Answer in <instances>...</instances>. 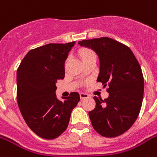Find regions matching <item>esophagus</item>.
<instances>
[{
    "label": "esophagus",
    "instance_id": "obj_1",
    "mask_svg": "<svg viewBox=\"0 0 157 157\" xmlns=\"http://www.w3.org/2000/svg\"><path fill=\"white\" fill-rule=\"evenodd\" d=\"M80 97H81V99H83V98H86L89 97V94L85 93H80Z\"/></svg>",
    "mask_w": 157,
    "mask_h": 157
}]
</instances>
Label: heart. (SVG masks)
Instances as JSON below:
<instances>
[{"label": "heart", "instance_id": "b5f03b06", "mask_svg": "<svg viewBox=\"0 0 157 157\" xmlns=\"http://www.w3.org/2000/svg\"><path fill=\"white\" fill-rule=\"evenodd\" d=\"M79 54H80V57L82 59V61H85L86 59L92 58V57H96L95 53L90 49H82L79 51Z\"/></svg>", "mask_w": 157, "mask_h": 157}]
</instances>
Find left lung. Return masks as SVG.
<instances>
[{"mask_svg":"<svg viewBox=\"0 0 157 157\" xmlns=\"http://www.w3.org/2000/svg\"><path fill=\"white\" fill-rule=\"evenodd\" d=\"M92 49L99 58L97 81L108 86V98L96 96L95 108L89 112L94 129L102 136L115 138L133 125L141 109L144 80L141 67L128 46L109 37L79 41Z\"/></svg>","mask_w":157,"mask_h":157,"instance_id":"1","label":"left lung"}]
</instances>
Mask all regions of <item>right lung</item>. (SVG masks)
I'll return each mask as SVG.
<instances>
[{"label": "right lung", "instance_id": "1", "mask_svg": "<svg viewBox=\"0 0 157 157\" xmlns=\"http://www.w3.org/2000/svg\"><path fill=\"white\" fill-rule=\"evenodd\" d=\"M75 41L47 44L31 50L17 70V101L28 127L40 138L56 139L68 125L80 101L72 92L64 101L56 97L58 80L65 76L64 63Z\"/></svg>", "mask_w": 157, "mask_h": 157}]
</instances>
